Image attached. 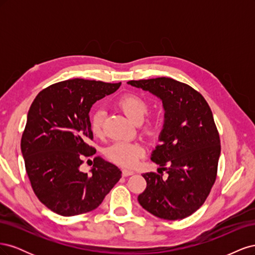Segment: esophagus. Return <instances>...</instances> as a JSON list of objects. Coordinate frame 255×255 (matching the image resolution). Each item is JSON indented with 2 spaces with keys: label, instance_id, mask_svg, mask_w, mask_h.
<instances>
[{
  "label": "esophagus",
  "instance_id": "1",
  "mask_svg": "<svg viewBox=\"0 0 255 255\" xmlns=\"http://www.w3.org/2000/svg\"><path fill=\"white\" fill-rule=\"evenodd\" d=\"M134 174L133 170H129V169H122V175L123 176H129Z\"/></svg>",
  "mask_w": 255,
  "mask_h": 255
}]
</instances>
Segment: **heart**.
Listing matches in <instances>:
<instances>
[{
	"mask_svg": "<svg viewBox=\"0 0 255 255\" xmlns=\"http://www.w3.org/2000/svg\"><path fill=\"white\" fill-rule=\"evenodd\" d=\"M115 104L135 123H140L150 110L148 101L137 94L123 95L117 99ZM104 118L105 113L102 110H96L90 116V130L96 137H101L103 134ZM141 123L142 132L145 136L153 138L158 134V118L154 117V116H149ZM144 151V146L140 142L117 141L106 149L105 154L116 164L123 167H133L143 156Z\"/></svg>",
	"mask_w": 255,
	"mask_h": 255,
	"instance_id": "heart-1",
	"label": "heart"
}]
</instances>
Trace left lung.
<instances>
[{"instance_id": "left-lung-1", "label": "left lung", "mask_w": 255, "mask_h": 255, "mask_svg": "<svg viewBox=\"0 0 255 255\" xmlns=\"http://www.w3.org/2000/svg\"><path fill=\"white\" fill-rule=\"evenodd\" d=\"M128 84L160 98L165 109L160 143L151 156L160 168L142 174L146 187L138 202L161 219L186 218L202 206L217 177L221 145L211 107L199 91L170 78Z\"/></svg>"}]
</instances>
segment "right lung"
I'll return each instance as SVG.
<instances>
[{"instance_id": "right-lung-1", "label": "right lung", "mask_w": 255, "mask_h": 255, "mask_svg": "<svg viewBox=\"0 0 255 255\" xmlns=\"http://www.w3.org/2000/svg\"><path fill=\"white\" fill-rule=\"evenodd\" d=\"M120 85L67 80L42 89L30 105L21 151L36 197L52 212L69 217L94 211L120 180V169L101 156L91 173L81 171L84 157L96 153L88 144L91 106Z\"/></svg>"}]
</instances>
